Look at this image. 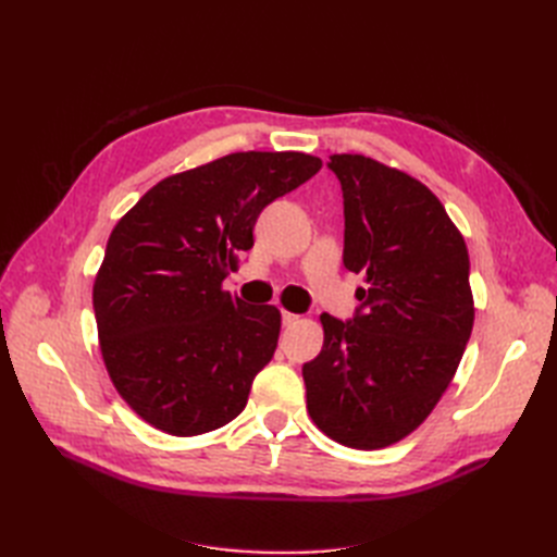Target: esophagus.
I'll return each instance as SVG.
<instances>
[{"label":"esophagus","mask_w":557,"mask_h":557,"mask_svg":"<svg viewBox=\"0 0 557 557\" xmlns=\"http://www.w3.org/2000/svg\"><path fill=\"white\" fill-rule=\"evenodd\" d=\"M281 318H283V325H295L297 320H299V315H297V313H290V311H283Z\"/></svg>","instance_id":"esophagus-1"}]
</instances>
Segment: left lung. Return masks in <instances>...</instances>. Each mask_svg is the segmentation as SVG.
I'll return each instance as SVG.
<instances>
[{"mask_svg": "<svg viewBox=\"0 0 557 557\" xmlns=\"http://www.w3.org/2000/svg\"><path fill=\"white\" fill-rule=\"evenodd\" d=\"M327 166L344 193V267L364 288L352 318L320 315L307 409L330 440L376 450L423 423L455 376L474 325L469 252L420 181L364 156Z\"/></svg>", "mask_w": 557, "mask_h": 557, "instance_id": "1", "label": "left lung"}]
</instances>
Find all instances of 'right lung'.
Here are the masks:
<instances>
[{
    "instance_id": "right-lung-1",
    "label": "right lung",
    "mask_w": 557,
    "mask_h": 557,
    "mask_svg": "<svg viewBox=\"0 0 557 557\" xmlns=\"http://www.w3.org/2000/svg\"><path fill=\"white\" fill-rule=\"evenodd\" d=\"M307 153H232L153 185L113 227L92 307L115 391L153 428L195 436L237 418L281 313L223 290L258 215L309 181Z\"/></svg>"
}]
</instances>
